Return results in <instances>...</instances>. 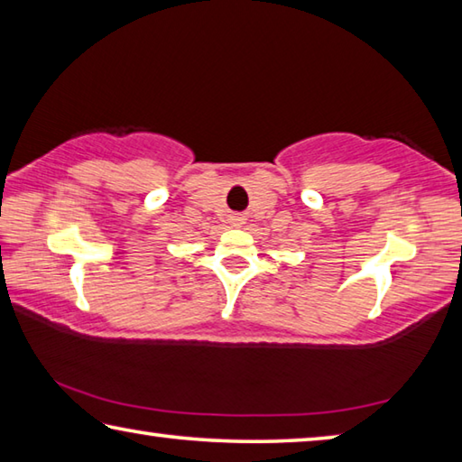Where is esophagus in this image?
Segmentation results:
<instances>
[{"label":"esophagus","instance_id":"1","mask_svg":"<svg viewBox=\"0 0 462 462\" xmlns=\"http://www.w3.org/2000/svg\"><path fill=\"white\" fill-rule=\"evenodd\" d=\"M230 224L232 226H242V224H245V217H242V216H232L230 217Z\"/></svg>","mask_w":462,"mask_h":462}]
</instances>
